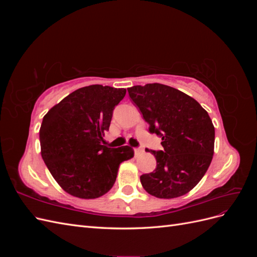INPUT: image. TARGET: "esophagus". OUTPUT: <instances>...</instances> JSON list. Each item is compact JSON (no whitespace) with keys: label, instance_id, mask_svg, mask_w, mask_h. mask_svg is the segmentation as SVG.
<instances>
[{"label":"esophagus","instance_id":"esophagus-1","mask_svg":"<svg viewBox=\"0 0 257 257\" xmlns=\"http://www.w3.org/2000/svg\"><path fill=\"white\" fill-rule=\"evenodd\" d=\"M143 151V149L141 147H136V148H134V152L136 153V154H138V153H141Z\"/></svg>","mask_w":257,"mask_h":257}]
</instances>
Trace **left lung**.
<instances>
[{"label": "left lung", "mask_w": 257, "mask_h": 257, "mask_svg": "<svg viewBox=\"0 0 257 257\" xmlns=\"http://www.w3.org/2000/svg\"><path fill=\"white\" fill-rule=\"evenodd\" d=\"M149 132L162 138L163 150L151 152L157 167L141 176L144 189L158 198H175L190 192L212 161L214 126L197 100L175 88L148 83L128 88Z\"/></svg>", "instance_id": "obj_1"}]
</instances>
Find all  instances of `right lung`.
Wrapping results in <instances>:
<instances>
[{
    "label": "right lung",
    "instance_id": "obj_1",
    "mask_svg": "<svg viewBox=\"0 0 257 257\" xmlns=\"http://www.w3.org/2000/svg\"><path fill=\"white\" fill-rule=\"evenodd\" d=\"M125 93L126 89L92 84L74 91L44 116L42 158L71 195L85 199L104 195L112 188L119 165L134 157L128 146L109 148L100 143Z\"/></svg>",
    "mask_w": 257,
    "mask_h": 257
}]
</instances>
